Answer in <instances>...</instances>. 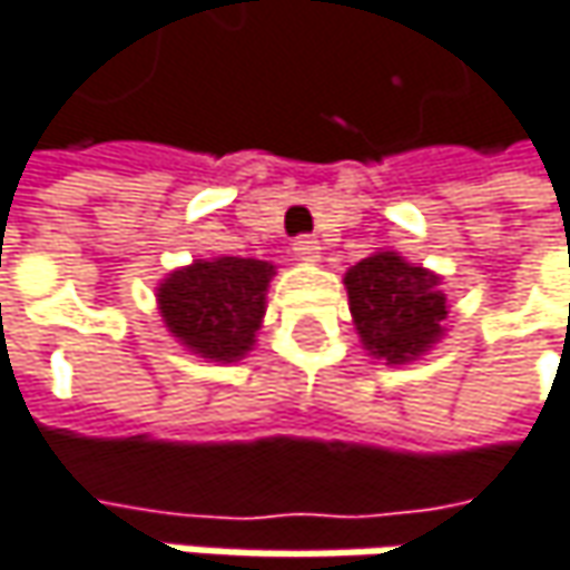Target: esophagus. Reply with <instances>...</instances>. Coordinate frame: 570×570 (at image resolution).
Segmentation results:
<instances>
[{
  "label": "esophagus",
  "instance_id": "34e87169",
  "mask_svg": "<svg viewBox=\"0 0 570 570\" xmlns=\"http://www.w3.org/2000/svg\"><path fill=\"white\" fill-rule=\"evenodd\" d=\"M292 249H295V256H298L302 263H317V259H321V243H317L314 236H298V239L292 243Z\"/></svg>",
  "mask_w": 570,
  "mask_h": 570
}]
</instances>
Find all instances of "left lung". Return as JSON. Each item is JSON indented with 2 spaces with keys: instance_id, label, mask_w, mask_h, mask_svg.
<instances>
[{
  "instance_id": "left-lung-1",
  "label": "left lung",
  "mask_w": 570,
  "mask_h": 570,
  "mask_svg": "<svg viewBox=\"0 0 570 570\" xmlns=\"http://www.w3.org/2000/svg\"><path fill=\"white\" fill-rule=\"evenodd\" d=\"M350 314L363 346L392 366L419 360L444 337L441 278L399 253H373L344 275Z\"/></svg>"
}]
</instances>
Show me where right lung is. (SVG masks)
I'll return each instance as SVG.
<instances>
[{"label":"right lung","mask_w":570,"mask_h":570,"mask_svg":"<svg viewBox=\"0 0 570 570\" xmlns=\"http://www.w3.org/2000/svg\"><path fill=\"white\" fill-rule=\"evenodd\" d=\"M272 275L263 259H194L158 285L161 321L190 353L236 363L256 346Z\"/></svg>","instance_id":"right-lung-1"}]
</instances>
